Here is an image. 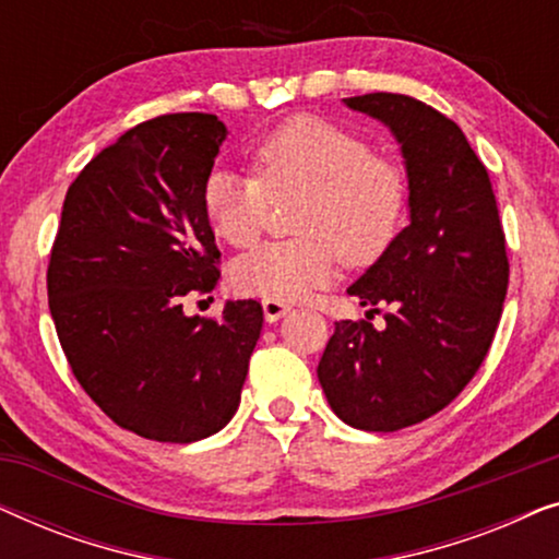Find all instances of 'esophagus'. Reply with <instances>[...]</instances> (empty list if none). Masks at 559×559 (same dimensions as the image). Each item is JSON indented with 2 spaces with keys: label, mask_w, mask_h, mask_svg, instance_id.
<instances>
[{
  "label": "esophagus",
  "mask_w": 559,
  "mask_h": 559,
  "mask_svg": "<svg viewBox=\"0 0 559 559\" xmlns=\"http://www.w3.org/2000/svg\"><path fill=\"white\" fill-rule=\"evenodd\" d=\"M262 308H264V318L270 320V323H277L280 318H285L289 310V305L287 302H282V300H270V297H266V300H262Z\"/></svg>",
  "instance_id": "1"
}]
</instances>
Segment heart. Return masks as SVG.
I'll return each instance as SVG.
<instances>
[{"mask_svg": "<svg viewBox=\"0 0 559 559\" xmlns=\"http://www.w3.org/2000/svg\"><path fill=\"white\" fill-rule=\"evenodd\" d=\"M251 175L213 170L203 211L221 241L251 247L272 203L300 198L297 239L264 243L234 264L241 293L295 302L331 282L343 259L369 266L400 236L409 209V178L400 159L373 152L361 134L333 121L293 117L251 150Z\"/></svg>", "mask_w": 559, "mask_h": 559, "instance_id": "heart-1", "label": "heart"}]
</instances>
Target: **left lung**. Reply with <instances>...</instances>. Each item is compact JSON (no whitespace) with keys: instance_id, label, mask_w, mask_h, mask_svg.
<instances>
[{"instance_id":"8db88e82","label":"left lung","mask_w":559,"mask_h":559,"mask_svg":"<svg viewBox=\"0 0 559 559\" xmlns=\"http://www.w3.org/2000/svg\"><path fill=\"white\" fill-rule=\"evenodd\" d=\"M392 129L409 178V226L348 287L386 325L341 320L318 364L343 423L394 432L445 409L491 348L509 287L507 236L486 165L445 114L404 94L346 98Z\"/></svg>"}]
</instances>
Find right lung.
Wrapping results in <instances>:
<instances>
[{"label":"right lung","mask_w":559,"mask_h":559,"mask_svg":"<svg viewBox=\"0 0 559 559\" xmlns=\"http://www.w3.org/2000/svg\"><path fill=\"white\" fill-rule=\"evenodd\" d=\"M224 121L186 111L142 121L98 152L66 193L48 264L58 341L91 400L140 438L195 442L239 409L262 333L257 300L188 318L218 285L203 211Z\"/></svg>","instance_id":"obj_1"}]
</instances>
